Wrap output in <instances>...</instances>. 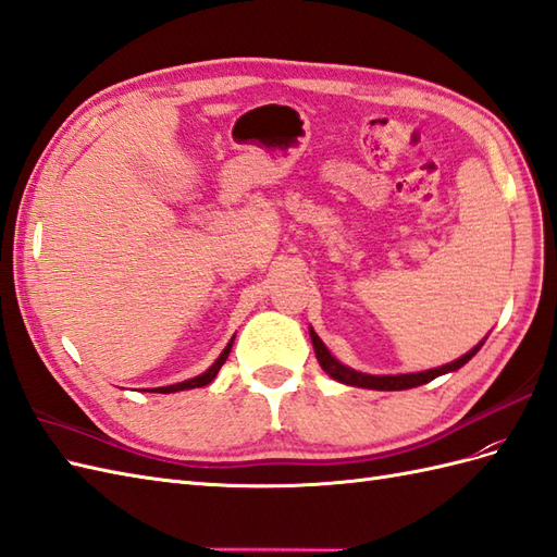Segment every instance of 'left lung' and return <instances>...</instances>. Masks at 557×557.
<instances>
[{"label":"left lung","instance_id":"1","mask_svg":"<svg viewBox=\"0 0 557 557\" xmlns=\"http://www.w3.org/2000/svg\"><path fill=\"white\" fill-rule=\"evenodd\" d=\"M310 341H312V348H315L318 355V362L324 369L326 374H330L334 381L338 383H346V386H358V388H372V391H407V388H417L423 386V383L433 381L442 374H449L456 372V369H461L473 355L482 348V344H478L473 350H468L466 355H461L459 360H454L449 364H442L435 369H428V372H417V374H386V376H374V374H362V372H355V369L341 364L334 355L326 350V346L322 344V338L312 332L310 326Z\"/></svg>","mask_w":557,"mask_h":557}]
</instances>
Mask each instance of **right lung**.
I'll use <instances>...</instances> for the list:
<instances>
[{"mask_svg": "<svg viewBox=\"0 0 557 557\" xmlns=\"http://www.w3.org/2000/svg\"><path fill=\"white\" fill-rule=\"evenodd\" d=\"M233 341H235V336L231 338V344H227L225 348H223V352L219 355L216 358V362H213L205 374H199V376H195V379H188V381H181V383H174V386H164V388H154V393H178V391H190V388H202V386H207V383H211L213 379H216V374H219V369L223 367V362L227 360V355H231V348H233Z\"/></svg>", "mask_w": 557, "mask_h": 557, "instance_id": "obj_1", "label": "right lung"}]
</instances>
